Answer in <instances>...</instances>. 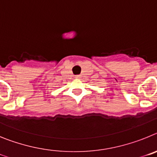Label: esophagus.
I'll use <instances>...</instances> for the list:
<instances>
[{
  "label": "esophagus",
  "mask_w": 157,
  "mask_h": 157,
  "mask_svg": "<svg viewBox=\"0 0 157 157\" xmlns=\"http://www.w3.org/2000/svg\"><path fill=\"white\" fill-rule=\"evenodd\" d=\"M81 77H82L81 75H75V78L76 79H80V78H81Z\"/></svg>",
  "instance_id": "1"
}]
</instances>
